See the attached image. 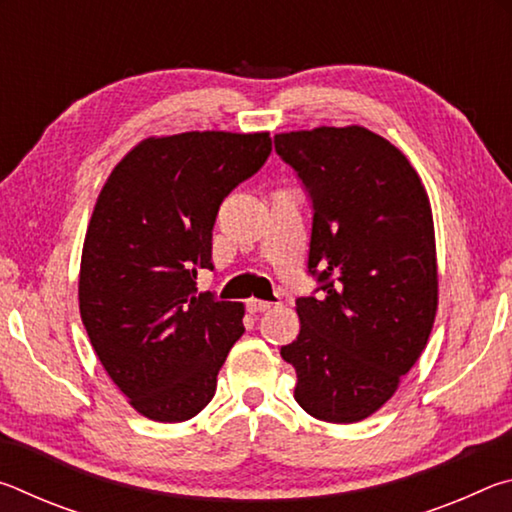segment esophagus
<instances>
[{
    "mask_svg": "<svg viewBox=\"0 0 512 512\" xmlns=\"http://www.w3.org/2000/svg\"><path fill=\"white\" fill-rule=\"evenodd\" d=\"M271 307H273V302L257 300V298H250L248 300V311H250V314H262V311H268Z\"/></svg>",
    "mask_w": 512,
    "mask_h": 512,
    "instance_id": "34e87169",
    "label": "esophagus"
}]
</instances>
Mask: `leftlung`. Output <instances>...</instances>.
I'll return each instance as SVG.
<instances>
[{
    "mask_svg": "<svg viewBox=\"0 0 512 512\" xmlns=\"http://www.w3.org/2000/svg\"><path fill=\"white\" fill-rule=\"evenodd\" d=\"M314 210L309 273L318 298L296 300V402L348 424L381 409L427 348L438 309L429 196L400 149L363 126L275 135Z\"/></svg>",
    "mask_w": 512,
    "mask_h": 512,
    "instance_id": "left-lung-1",
    "label": "left lung"
}]
</instances>
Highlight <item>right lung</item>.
Instances as JSON below:
<instances>
[{"label": "right lung", "mask_w": 512, "mask_h": 512, "mask_svg": "<svg viewBox=\"0 0 512 512\" xmlns=\"http://www.w3.org/2000/svg\"><path fill=\"white\" fill-rule=\"evenodd\" d=\"M268 133L149 137L103 185L85 235L79 307L101 366L155 422L201 413L244 334V305L198 293L223 198L262 169Z\"/></svg>", "instance_id": "add662e5"}]
</instances>
